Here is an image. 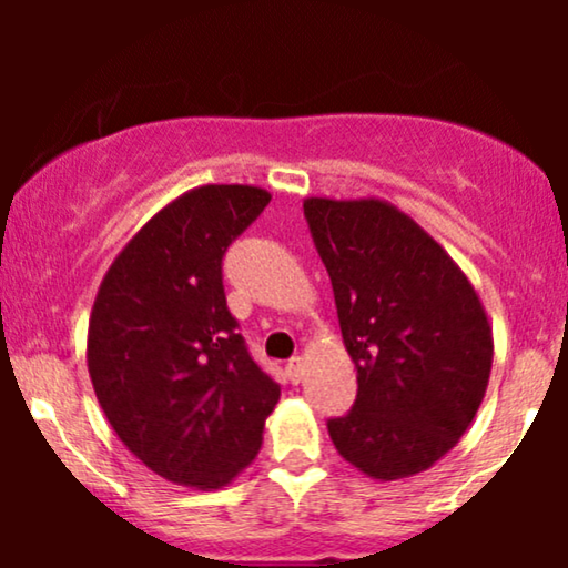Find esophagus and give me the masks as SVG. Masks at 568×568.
Returning a JSON list of instances; mask_svg holds the SVG:
<instances>
[{
    "mask_svg": "<svg viewBox=\"0 0 568 568\" xmlns=\"http://www.w3.org/2000/svg\"><path fill=\"white\" fill-rule=\"evenodd\" d=\"M285 374H288V379L296 384V382H302V376H304V357H291L288 361V366H285Z\"/></svg>",
    "mask_w": 568,
    "mask_h": 568,
    "instance_id": "obj_1",
    "label": "esophagus"
}]
</instances>
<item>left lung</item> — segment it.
I'll return each instance as SVG.
<instances>
[{"instance_id":"1","label":"left lung","mask_w":568,"mask_h":568,"mask_svg":"<svg viewBox=\"0 0 568 568\" xmlns=\"http://www.w3.org/2000/svg\"><path fill=\"white\" fill-rule=\"evenodd\" d=\"M334 285L357 397L328 419L336 452L371 478L433 467L470 427L491 371V328L459 266L379 200L304 202Z\"/></svg>"}]
</instances>
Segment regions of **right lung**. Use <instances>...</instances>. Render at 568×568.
I'll return each mask as SVG.
<instances>
[{"label":"right lung","mask_w":568,"mask_h":568,"mask_svg":"<svg viewBox=\"0 0 568 568\" xmlns=\"http://www.w3.org/2000/svg\"><path fill=\"white\" fill-rule=\"evenodd\" d=\"M256 186H200L149 221L95 296L88 371L120 440L173 484L219 488L262 448L280 384L226 306L224 256L262 216Z\"/></svg>","instance_id":"add662e5"}]
</instances>
